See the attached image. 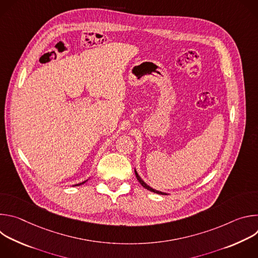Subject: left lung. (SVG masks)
I'll return each mask as SVG.
<instances>
[{
	"instance_id": "1",
	"label": "left lung",
	"mask_w": 258,
	"mask_h": 258,
	"mask_svg": "<svg viewBox=\"0 0 258 258\" xmlns=\"http://www.w3.org/2000/svg\"><path fill=\"white\" fill-rule=\"evenodd\" d=\"M135 173H136V176H137V179L139 180V182L141 183V185L145 188V189H147V190H149V191H151V192H153V193H156V194H160V195H168L167 193H164V192H161V191H158V190H155V189H153V188H151L150 186H148L147 185V183L141 178V176L139 175V173L137 172V170H136V168H135Z\"/></svg>"
}]
</instances>
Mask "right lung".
<instances>
[{
	"label": "right lung",
	"instance_id": "right-lung-1",
	"mask_svg": "<svg viewBox=\"0 0 258 258\" xmlns=\"http://www.w3.org/2000/svg\"><path fill=\"white\" fill-rule=\"evenodd\" d=\"M88 180V179H87ZM87 180H85V181H83V182H80V183H77V185H73L72 187H76V186H81V185H83V183H85Z\"/></svg>",
	"mask_w": 258,
	"mask_h": 258
}]
</instances>
